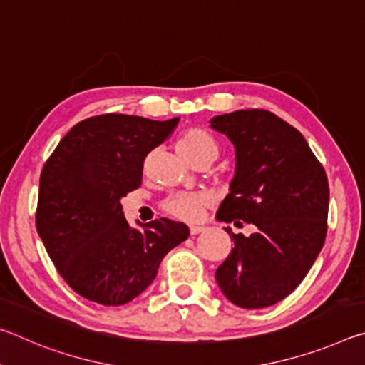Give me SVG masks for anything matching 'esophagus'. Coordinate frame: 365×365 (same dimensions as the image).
<instances>
[{"label":"esophagus","instance_id":"obj_1","mask_svg":"<svg viewBox=\"0 0 365 365\" xmlns=\"http://www.w3.org/2000/svg\"><path fill=\"white\" fill-rule=\"evenodd\" d=\"M201 232H205V227H196V225L190 227V233H191V237H195V235L201 233Z\"/></svg>","mask_w":365,"mask_h":365}]
</instances>
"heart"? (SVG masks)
I'll return each instance as SVG.
<instances>
[{"label":"heart","mask_w":365,"mask_h":365,"mask_svg":"<svg viewBox=\"0 0 365 365\" xmlns=\"http://www.w3.org/2000/svg\"><path fill=\"white\" fill-rule=\"evenodd\" d=\"M177 151L190 164L217 158L219 146L207 132L201 128H188L177 141ZM212 205V196L207 193H177L164 201V211L172 217L185 222H197L206 209Z\"/></svg>","instance_id":"heart-1"}]
</instances>
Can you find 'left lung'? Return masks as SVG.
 Instances as JSON below:
<instances>
[{
  "mask_svg": "<svg viewBox=\"0 0 365 365\" xmlns=\"http://www.w3.org/2000/svg\"><path fill=\"white\" fill-rule=\"evenodd\" d=\"M211 127L232 141L237 158L215 217L257 228L250 237L225 228L233 248L215 280L233 304L267 307L299 285L322 250L329 180L304 137L269 110L215 115Z\"/></svg>",
  "mask_w": 365,
  "mask_h": 365,
  "instance_id": "8db88e82",
  "label": "left lung"
}]
</instances>
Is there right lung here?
I'll use <instances>...</instances> for the list:
<instances>
[{
    "label": "right lung",
    "instance_id": "obj_1",
    "mask_svg": "<svg viewBox=\"0 0 365 365\" xmlns=\"http://www.w3.org/2000/svg\"><path fill=\"white\" fill-rule=\"evenodd\" d=\"M138 115L103 114L73 125L40 177L36 230L73 292L122 306L156 279L168 252L188 238L182 222L156 219L143 230L123 217L120 200L137 190L148 153L177 127Z\"/></svg>",
    "mask_w": 365,
    "mask_h": 365
}]
</instances>
